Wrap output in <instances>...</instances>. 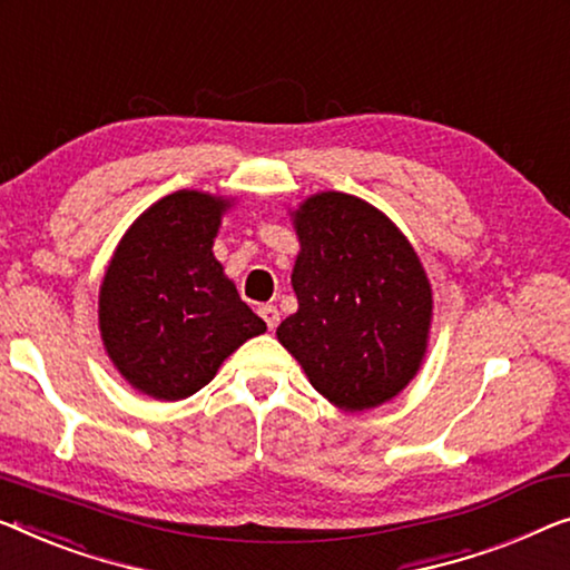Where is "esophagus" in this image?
Masks as SVG:
<instances>
[{
	"label": "esophagus",
	"instance_id": "obj_1",
	"mask_svg": "<svg viewBox=\"0 0 570 570\" xmlns=\"http://www.w3.org/2000/svg\"><path fill=\"white\" fill-rule=\"evenodd\" d=\"M258 314L263 317V322H266L268 330H276L278 320H282V314H278V309L274 307V304H263V307L258 309Z\"/></svg>",
	"mask_w": 570,
	"mask_h": 570
}]
</instances>
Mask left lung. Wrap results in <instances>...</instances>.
Instances as JSON below:
<instances>
[{
	"label": "left lung",
	"mask_w": 570,
	"mask_h": 570,
	"mask_svg": "<svg viewBox=\"0 0 570 570\" xmlns=\"http://www.w3.org/2000/svg\"><path fill=\"white\" fill-rule=\"evenodd\" d=\"M292 217L299 309L278 343L340 410L389 402L428 351L432 288L417 253L384 212L343 191L314 194Z\"/></svg>",
	"instance_id": "8db88e82"
}]
</instances>
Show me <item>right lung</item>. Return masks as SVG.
<instances>
[{
  "label": "right lung",
  "mask_w": 570,
  "mask_h": 570,
  "mask_svg": "<svg viewBox=\"0 0 570 570\" xmlns=\"http://www.w3.org/2000/svg\"><path fill=\"white\" fill-rule=\"evenodd\" d=\"M230 199L174 191L122 235L99 288V330L127 384L164 402L191 396L227 355L266 333L212 245Z\"/></svg>",
  "instance_id": "1"
}]
</instances>
